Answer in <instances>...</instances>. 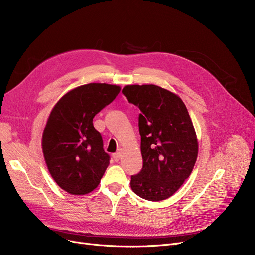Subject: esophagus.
Listing matches in <instances>:
<instances>
[{
	"label": "esophagus",
	"mask_w": 255,
	"mask_h": 255,
	"mask_svg": "<svg viewBox=\"0 0 255 255\" xmlns=\"http://www.w3.org/2000/svg\"><path fill=\"white\" fill-rule=\"evenodd\" d=\"M121 157H122V151H121V150H119L117 153H115V154L113 155V158H114V160H115L116 162L119 161V160L121 159Z\"/></svg>",
	"instance_id": "34e87169"
}]
</instances>
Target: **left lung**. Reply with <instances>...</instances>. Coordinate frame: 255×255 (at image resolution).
I'll return each instance as SVG.
<instances>
[{
    "instance_id": "1",
    "label": "left lung",
    "mask_w": 255,
    "mask_h": 255,
    "mask_svg": "<svg viewBox=\"0 0 255 255\" xmlns=\"http://www.w3.org/2000/svg\"><path fill=\"white\" fill-rule=\"evenodd\" d=\"M122 92L141 112L143 166L131 177V189L146 200H164L189 178L196 162L198 141L192 120L183 100L164 88L128 85Z\"/></svg>"
}]
</instances>
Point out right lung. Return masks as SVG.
<instances>
[{
	"mask_svg": "<svg viewBox=\"0 0 255 255\" xmlns=\"http://www.w3.org/2000/svg\"><path fill=\"white\" fill-rule=\"evenodd\" d=\"M121 91L117 85L76 87L52 107L42 134V152L51 178L63 190L84 195L97 188L110 164L93 118Z\"/></svg>",
	"mask_w": 255,
	"mask_h": 255,
	"instance_id": "obj_1",
	"label": "right lung"
}]
</instances>
